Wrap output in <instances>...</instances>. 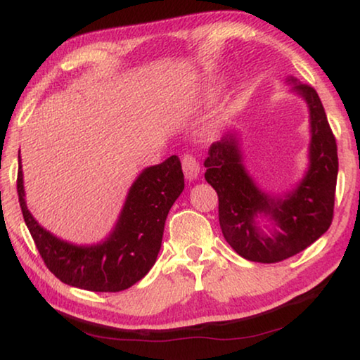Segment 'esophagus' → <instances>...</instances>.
Here are the masks:
<instances>
[{"label":"esophagus","mask_w":360,"mask_h":360,"mask_svg":"<svg viewBox=\"0 0 360 360\" xmlns=\"http://www.w3.org/2000/svg\"><path fill=\"white\" fill-rule=\"evenodd\" d=\"M181 167L188 180H195L199 174V162L193 154H184L181 156Z\"/></svg>","instance_id":"obj_1"}]
</instances>
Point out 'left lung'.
Masks as SVG:
<instances>
[{"label":"left lung","mask_w":360,"mask_h":360,"mask_svg":"<svg viewBox=\"0 0 360 360\" xmlns=\"http://www.w3.org/2000/svg\"><path fill=\"white\" fill-rule=\"evenodd\" d=\"M295 84L311 112L307 174L295 190L276 198L262 193L248 175L235 135H225L209 148L204 167L207 184L219 196V222L229 245L252 262L274 264L306 250L330 229L333 220L338 149L322 101L311 85ZM269 217L265 231L257 219Z\"/></svg>","instance_id":"1"}]
</instances>
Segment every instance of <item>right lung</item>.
<instances>
[{"label":"right lung","instance_id":"1","mask_svg":"<svg viewBox=\"0 0 360 360\" xmlns=\"http://www.w3.org/2000/svg\"><path fill=\"white\" fill-rule=\"evenodd\" d=\"M184 188V172L176 156L145 169L131 185L108 240L93 246H77L38 225L27 209L20 167L18 172L22 215L49 272L65 285L99 292L130 288L151 270L161 250L165 219Z\"/></svg>","mask_w":360,"mask_h":360}]
</instances>
